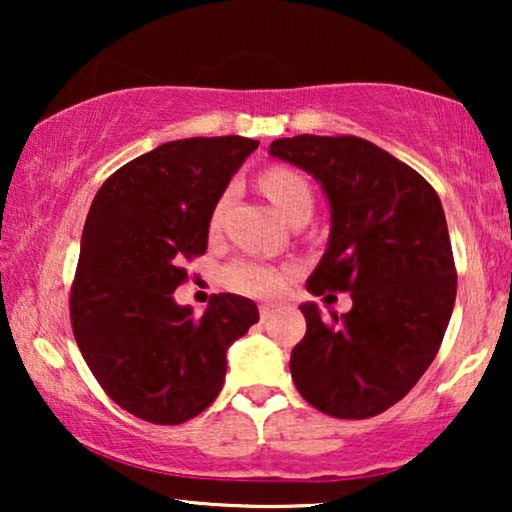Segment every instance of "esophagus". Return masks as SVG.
<instances>
[{"label": "esophagus", "mask_w": 512, "mask_h": 512, "mask_svg": "<svg viewBox=\"0 0 512 512\" xmlns=\"http://www.w3.org/2000/svg\"><path fill=\"white\" fill-rule=\"evenodd\" d=\"M277 303H263L261 307H258V312H261V319L265 321V319H270L272 317V312H275L277 310Z\"/></svg>", "instance_id": "esophagus-1"}]
</instances>
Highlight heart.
<instances>
[{
	"instance_id": "obj_1",
	"label": "heart",
	"mask_w": 512,
	"mask_h": 512,
	"mask_svg": "<svg viewBox=\"0 0 512 512\" xmlns=\"http://www.w3.org/2000/svg\"><path fill=\"white\" fill-rule=\"evenodd\" d=\"M261 188L284 219L300 207H312V191L307 181L300 174L286 170V167H272V170L265 172L261 177ZM226 202L228 195H223L212 216V226L219 223ZM289 275V268H277V265L258 261H237L228 265L226 282L235 291L249 293V296H275L289 282Z\"/></svg>"
}]
</instances>
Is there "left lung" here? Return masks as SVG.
Segmentation results:
<instances>
[{"mask_svg": "<svg viewBox=\"0 0 512 512\" xmlns=\"http://www.w3.org/2000/svg\"><path fill=\"white\" fill-rule=\"evenodd\" d=\"M270 156L310 174L331 212L307 291H349L352 310L303 303L307 333L291 377L314 408L340 419L380 415L436 359L457 298L443 205L424 177L361 137L275 139Z\"/></svg>", "mask_w": 512, "mask_h": 512, "instance_id": "1", "label": "left lung"}]
</instances>
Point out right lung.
Instances as JSON below:
<instances>
[{
  "label": "right lung",
  "instance_id": "1",
  "mask_svg": "<svg viewBox=\"0 0 512 512\" xmlns=\"http://www.w3.org/2000/svg\"><path fill=\"white\" fill-rule=\"evenodd\" d=\"M240 135L160 144L111 174L90 205L72 286L76 345L102 389L139 419L181 424L209 408L226 354L258 321L254 300L219 293L202 317L179 305L181 263L207 251L209 221L244 160Z\"/></svg>",
  "mask_w": 512,
  "mask_h": 512
}]
</instances>
